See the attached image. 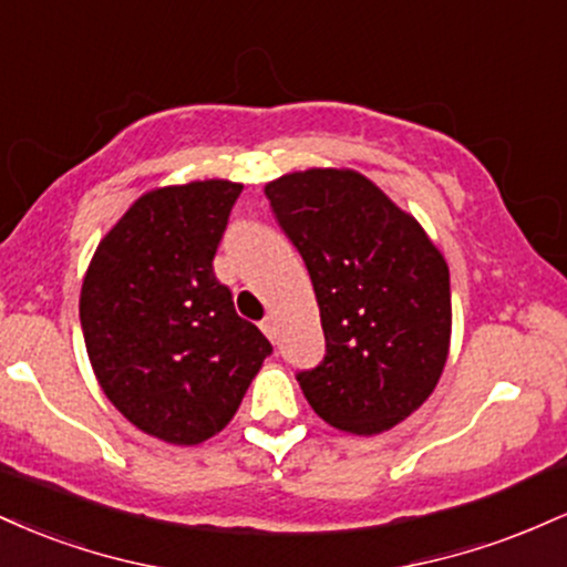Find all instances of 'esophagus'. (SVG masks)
Returning <instances> with one entry per match:
<instances>
[{"instance_id": "34e87169", "label": "esophagus", "mask_w": 567, "mask_h": 567, "mask_svg": "<svg viewBox=\"0 0 567 567\" xmlns=\"http://www.w3.org/2000/svg\"><path fill=\"white\" fill-rule=\"evenodd\" d=\"M261 330L266 333V338H269V341H277V320H275V315L266 317V320L261 322Z\"/></svg>"}]
</instances>
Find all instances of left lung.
Segmentation results:
<instances>
[{
	"mask_svg": "<svg viewBox=\"0 0 567 567\" xmlns=\"http://www.w3.org/2000/svg\"><path fill=\"white\" fill-rule=\"evenodd\" d=\"M301 252L328 354L298 373L324 424L389 432L437 386L451 351V275L424 226L349 167H309L266 184Z\"/></svg>",
	"mask_w": 567,
	"mask_h": 567,
	"instance_id": "obj_1",
	"label": "left lung"
}]
</instances>
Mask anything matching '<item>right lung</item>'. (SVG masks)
Returning a JSON list of instances; mask_svg holds the SVG:
<instances>
[{"mask_svg": "<svg viewBox=\"0 0 567 567\" xmlns=\"http://www.w3.org/2000/svg\"><path fill=\"white\" fill-rule=\"evenodd\" d=\"M239 192L210 178L141 194L82 279L84 347L103 394L171 445H199L229 424L271 354L213 275Z\"/></svg>", "mask_w": 567, "mask_h": 567, "instance_id": "1", "label": "right lung"}]
</instances>
